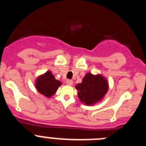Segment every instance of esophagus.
<instances>
[{
    "label": "esophagus",
    "mask_w": 146,
    "mask_h": 146,
    "mask_svg": "<svg viewBox=\"0 0 146 146\" xmlns=\"http://www.w3.org/2000/svg\"><path fill=\"white\" fill-rule=\"evenodd\" d=\"M66 84L69 85V86H72V84H73V81L71 80H67Z\"/></svg>",
    "instance_id": "esophagus-1"
}]
</instances>
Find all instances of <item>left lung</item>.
Here are the masks:
<instances>
[{"label":"left lung","mask_w":146,"mask_h":146,"mask_svg":"<svg viewBox=\"0 0 146 146\" xmlns=\"http://www.w3.org/2000/svg\"><path fill=\"white\" fill-rule=\"evenodd\" d=\"M78 97L86 105H92L101 101L108 92V83L101 74L87 73L81 83L76 86Z\"/></svg>","instance_id":"1"}]
</instances>
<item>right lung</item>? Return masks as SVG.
Masks as SVG:
<instances>
[{"label": "right lung", "instance_id": "1", "mask_svg": "<svg viewBox=\"0 0 146 146\" xmlns=\"http://www.w3.org/2000/svg\"><path fill=\"white\" fill-rule=\"evenodd\" d=\"M60 85L61 82L55 79V77L50 71L39 76L36 80L37 91L46 97H50L54 95Z\"/></svg>", "mask_w": 146, "mask_h": 146}]
</instances>
